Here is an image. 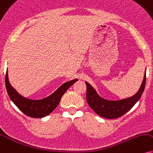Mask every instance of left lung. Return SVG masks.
Listing matches in <instances>:
<instances>
[{
    "instance_id": "8db88e82",
    "label": "left lung",
    "mask_w": 153,
    "mask_h": 153,
    "mask_svg": "<svg viewBox=\"0 0 153 153\" xmlns=\"http://www.w3.org/2000/svg\"><path fill=\"white\" fill-rule=\"evenodd\" d=\"M146 82V74L145 73L144 79L138 91L133 97L118 101H109L103 99L97 94L93 86L85 82L86 85V101L92 110L99 116L109 119L119 118L131 110L140 99L144 91Z\"/></svg>"
}]
</instances>
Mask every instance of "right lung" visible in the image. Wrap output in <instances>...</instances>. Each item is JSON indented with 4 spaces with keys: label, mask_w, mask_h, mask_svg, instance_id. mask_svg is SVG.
I'll use <instances>...</instances> for the list:
<instances>
[{
    "label": "right lung",
    "mask_w": 153,
    "mask_h": 153,
    "mask_svg": "<svg viewBox=\"0 0 153 153\" xmlns=\"http://www.w3.org/2000/svg\"><path fill=\"white\" fill-rule=\"evenodd\" d=\"M77 81L78 79H76L65 83L53 94L45 99L32 100L22 97L10 85L7 70L5 74V87L11 101L22 113L32 118H39L51 114L59 104L63 94Z\"/></svg>",
    "instance_id": "obj_1"
}]
</instances>
